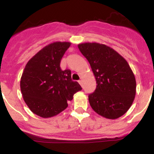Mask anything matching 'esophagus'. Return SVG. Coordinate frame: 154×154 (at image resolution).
<instances>
[{
    "mask_svg": "<svg viewBox=\"0 0 154 154\" xmlns=\"http://www.w3.org/2000/svg\"><path fill=\"white\" fill-rule=\"evenodd\" d=\"M79 83L80 84V85H82V80H79Z\"/></svg>",
    "mask_w": 154,
    "mask_h": 154,
    "instance_id": "esophagus-1",
    "label": "esophagus"
}]
</instances>
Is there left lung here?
Wrapping results in <instances>:
<instances>
[{
    "label": "left lung",
    "mask_w": 154,
    "mask_h": 154,
    "mask_svg": "<svg viewBox=\"0 0 154 154\" xmlns=\"http://www.w3.org/2000/svg\"><path fill=\"white\" fill-rule=\"evenodd\" d=\"M78 48L90 64L96 80V90L89 96L92 109L109 119L124 115L133 104L137 88L128 62L106 45L87 42Z\"/></svg>",
    "instance_id": "obj_1"
}]
</instances>
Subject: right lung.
<instances>
[{
	"instance_id": "1",
	"label": "right lung",
	"mask_w": 154,
	"mask_h": 154,
	"mask_svg": "<svg viewBox=\"0 0 154 154\" xmlns=\"http://www.w3.org/2000/svg\"><path fill=\"white\" fill-rule=\"evenodd\" d=\"M70 42H53L28 62L21 78V91L32 112L42 118L55 116L67 108L68 101L82 89L71 78V71H62L61 59Z\"/></svg>"
}]
</instances>
